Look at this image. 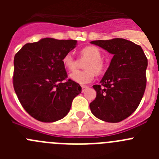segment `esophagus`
<instances>
[{"label": "esophagus", "instance_id": "34e87169", "mask_svg": "<svg viewBox=\"0 0 159 159\" xmlns=\"http://www.w3.org/2000/svg\"><path fill=\"white\" fill-rule=\"evenodd\" d=\"M81 88H82V92H84L89 87L86 86V85H83V86H81Z\"/></svg>", "mask_w": 159, "mask_h": 159}]
</instances>
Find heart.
Masks as SVG:
<instances>
[{
	"instance_id": "heart-1",
	"label": "heart",
	"mask_w": 159,
	"mask_h": 159,
	"mask_svg": "<svg viewBox=\"0 0 159 159\" xmlns=\"http://www.w3.org/2000/svg\"><path fill=\"white\" fill-rule=\"evenodd\" d=\"M80 55L82 57L88 59L84 66L85 70L74 71L70 75V78L80 84H88L93 80L95 73L96 75H100L104 71L105 64L101 59V51L95 46L84 48L80 51ZM62 63L65 68L70 71H74L76 68V61L71 53L64 55Z\"/></svg>"
}]
</instances>
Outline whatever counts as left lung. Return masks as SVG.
I'll use <instances>...</instances> for the list:
<instances>
[{
    "label": "left lung",
    "mask_w": 159,
    "mask_h": 159,
    "mask_svg": "<svg viewBox=\"0 0 159 159\" xmlns=\"http://www.w3.org/2000/svg\"><path fill=\"white\" fill-rule=\"evenodd\" d=\"M91 43L114 57L100 84L93 85L96 97L90 109L102 121L119 123L129 117L141 102L147 85V58L141 46L122 38Z\"/></svg>",
    "instance_id": "8db88e82"
}]
</instances>
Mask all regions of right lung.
Here are the masks:
<instances>
[{
  "label": "right lung",
  "mask_w": 159,
  "mask_h": 159,
  "mask_svg": "<svg viewBox=\"0 0 159 159\" xmlns=\"http://www.w3.org/2000/svg\"><path fill=\"white\" fill-rule=\"evenodd\" d=\"M76 43L43 38L25 44L14 57V90L24 109L38 121L52 123L65 117L81 92L78 83L67 80L62 63Z\"/></svg>",
  "instance_id": "1"
}]
</instances>
